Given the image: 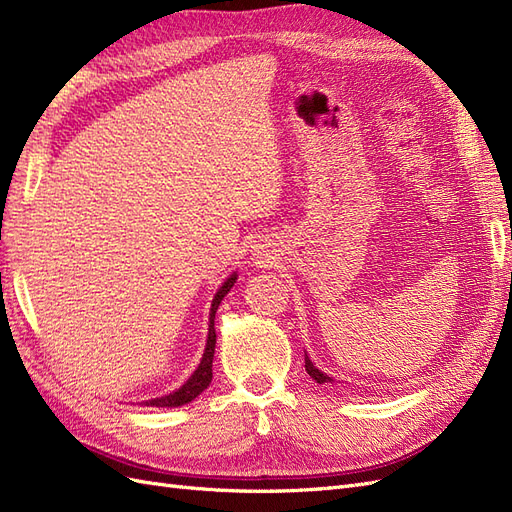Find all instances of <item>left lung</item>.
Segmentation results:
<instances>
[{"label": "left lung", "instance_id": "1", "mask_svg": "<svg viewBox=\"0 0 512 512\" xmlns=\"http://www.w3.org/2000/svg\"><path fill=\"white\" fill-rule=\"evenodd\" d=\"M305 369H307V374H309V376H312V378H314V380H316L318 384H324V382H333V380H331V378H329L327 374H322V371H320V369H316V367H314V363H312V361H309V359H307V356H305Z\"/></svg>", "mask_w": 512, "mask_h": 512}]
</instances>
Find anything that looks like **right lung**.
<instances>
[{"mask_svg":"<svg viewBox=\"0 0 512 512\" xmlns=\"http://www.w3.org/2000/svg\"><path fill=\"white\" fill-rule=\"evenodd\" d=\"M237 282V275H230L228 280L222 284V288L218 290V294L213 297V303H211V314H209V337H207V348H205V354H203V361H200L198 369L192 374V378L185 382L181 389H177L175 393L170 395H164V397H158V399H151V401H145L147 406H168V408H175V406H183V404H190L192 399H196L200 393H203L211 378H213V352H215V327H213V320H215V312H218V307L222 303V299L228 294V290L232 288V284Z\"/></svg>","mask_w":512,"mask_h":512,"instance_id":"obj_1","label":"right lung"}]
</instances>
